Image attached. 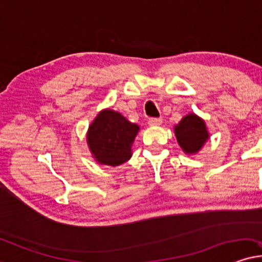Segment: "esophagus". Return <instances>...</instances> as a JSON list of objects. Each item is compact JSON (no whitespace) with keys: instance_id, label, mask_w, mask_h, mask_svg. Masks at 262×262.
I'll return each instance as SVG.
<instances>
[{"instance_id":"obj_1","label":"esophagus","mask_w":262,"mask_h":262,"mask_svg":"<svg viewBox=\"0 0 262 262\" xmlns=\"http://www.w3.org/2000/svg\"><path fill=\"white\" fill-rule=\"evenodd\" d=\"M161 122H163V120H161L160 118H151L148 120V125L149 126H159L161 125Z\"/></svg>"}]
</instances>
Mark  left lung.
<instances>
[{
    "label": "left lung",
    "mask_w": 262,
    "mask_h": 262,
    "mask_svg": "<svg viewBox=\"0 0 262 262\" xmlns=\"http://www.w3.org/2000/svg\"><path fill=\"white\" fill-rule=\"evenodd\" d=\"M175 136L186 154H195L209 140V132L205 121L194 113H190L175 126Z\"/></svg>",
    "instance_id": "8db88e82"
}]
</instances>
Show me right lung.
Returning <instances> with one entry per match:
<instances>
[{
  "label": "right lung",
  "mask_w": 262,
  "mask_h": 262,
  "mask_svg": "<svg viewBox=\"0 0 262 262\" xmlns=\"http://www.w3.org/2000/svg\"><path fill=\"white\" fill-rule=\"evenodd\" d=\"M140 126L132 124L120 113L99 112L87 131V144L97 163L119 166L132 157V143Z\"/></svg>",
  "instance_id": "obj_1"
}]
</instances>
